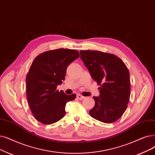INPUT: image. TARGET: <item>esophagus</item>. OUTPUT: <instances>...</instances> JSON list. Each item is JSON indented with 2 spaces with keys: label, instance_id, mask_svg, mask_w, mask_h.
I'll return each mask as SVG.
<instances>
[{
  "label": "esophagus",
  "instance_id": "obj_1",
  "mask_svg": "<svg viewBox=\"0 0 155 155\" xmlns=\"http://www.w3.org/2000/svg\"><path fill=\"white\" fill-rule=\"evenodd\" d=\"M77 99H80V100H82V99H84L85 97H84V96H82V95H80V94H77Z\"/></svg>",
  "mask_w": 155,
  "mask_h": 155
}]
</instances>
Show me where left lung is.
Returning <instances> with one entry per match:
<instances>
[{"label":"left lung","mask_w":155,"mask_h":155,"mask_svg":"<svg viewBox=\"0 0 155 155\" xmlns=\"http://www.w3.org/2000/svg\"><path fill=\"white\" fill-rule=\"evenodd\" d=\"M80 58L92 79L101 85L99 97L90 115L110 124L123 115L130 94V73L122 60L112 54L97 51H80Z\"/></svg>","instance_id":"left-lung-1"}]
</instances>
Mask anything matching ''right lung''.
Returning <instances> with one entry per match:
<instances>
[{
    "label": "right lung",
    "instance_id": "obj_1",
    "mask_svg": "<svg viewBox=\"0 0 155 155\" xmlns=\"http://www.w3.org/2000/svg\"><path fill=\"white\" fill-rule=\"evenodd\" d=\"M80 56L76 50L59 49L44 52L35 58L26 75V96L35 119L49 125L65 115V105L75 94L66 95L57 86L65 78L67 67Z\"/></svg>",
    "mask_w": 155,
    "mask_h": 155
}]
</instances>
